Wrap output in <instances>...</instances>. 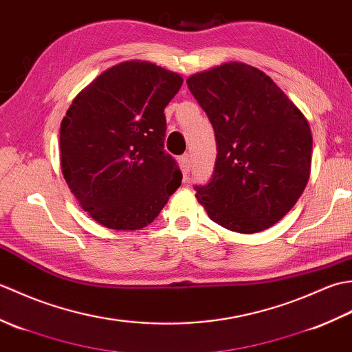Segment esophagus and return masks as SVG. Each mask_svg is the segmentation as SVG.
I'll list each match as a JSON object with an SVG mask.
<instances>
[{
	"instance_id": "1",
	"label": "esophagus",
	"mask_w": 352,
	"mask_h": 352,
	"mask_svg": "<svg viewBox=\"0 0 352 352\" xmlns=\"http://www.w3.org/2000/svg\"><path fill=\"white\" fill-rule=\"evenodd\" d=\"M180 166H182L184 174H189L190 168H192V160H190V155L189 154H183L180 157Z\"/></svg>"
}]
</instances>
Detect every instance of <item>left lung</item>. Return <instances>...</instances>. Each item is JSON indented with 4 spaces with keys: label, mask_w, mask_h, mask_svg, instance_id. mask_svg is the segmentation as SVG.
<instances>
[{
    "label": "left lung",
    "mask_w": 352,
    "mask_h": 352,
    "mask_svg": "<svg viewBox=\"0 0 352 352\" xmlns=\"http://www.w3.org/2000/svg\"><path fill=\"white\" fill-rule=\"evenodd\" d=\"M188 87L210 119L216 162L197 199L213 222L252 234L278 222L305 189L313 138L307 119L265 72L223 63Z\"/></svg>",
    "instance_id": "1"
}]
</instances>
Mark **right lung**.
<instances>
[{
	"label": "right lung",
	"mask_w": 352,
	"mask_h": 352,
	"mask_svg": "<svg viewBox=\"0 0 352 352\" xmlns=\"http://www.w3.org/2000/svg\"><path fill=\"white\" fill-rule=\"evenodd\" d=\"M183 78L149 62L104 71L81 91L60 125L62 170L83 210L113 230L151 223L182 184L164 151V107Z\"/></svg>",
	"instance_id": "right-lung-1"
}]
</instances>
